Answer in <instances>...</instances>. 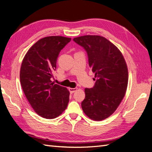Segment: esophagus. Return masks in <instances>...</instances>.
Instances as JSON below:
<instances>
[{
  "mask_svg": "<svg viewBox=\"0 0 152 152\" xmlns=\"http://www.w3.org/2000/svg\"><path fill=\"white\" fill-rule=\"evenodd\" d=\"M77 90V88H76H76H69V91L71 94H72V93L76 92Z\"/></svg>",
  "mask_w": 152,
  "mask_h": 152,
  "instance_id": "1",
  "label": "esophagus"
}]
</instances>
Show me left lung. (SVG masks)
Returning <instances> with one entry per match:
<instances>
[{
	"label": "left lung",
	"instance_id": "left-lung-1",
	"mask_svg": "<svg viewBox=\"0 0 152 152\" xmlns=\"http://www.w3.org/2000/svg\"><path fill=\"white\" fill-rule=\"evenodd\" d=\"M73 40L86 50L89 67L96 78L94 87L85 88L81 108L92 120L105 119L116 110L125 95L128 80L125 60L120 50L103 37L84 35Z\"/></svg>",
	"mask_w": 152,
	"mask_h": 152
}]
</instances>
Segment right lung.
I'll return each mask as SVG.
<instances>
[{
    "label": "right lung",
    "mask_w": 152,
    "mask_h": 152,
    "mask_svg": "<svg viewBox=\"0 0 152 152\" xmlns=\"http://www.w3.org/2000/svg\"><path fill=\"white\" fill-rule=\"evenodd\" d=\"M71 40V38L61 36L41 38L31 47L22 60V90L34 112L44 118H56L67 107L68 89L54 84L50 79L56 68L58 54Z\"/></svg>",
    "instance_id": "1"
}]
</instances>
